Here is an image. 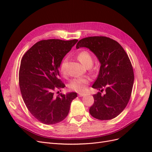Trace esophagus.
I'll return each mask as SVG.
<instances>
[{
  "label": "esophagus",
  "instance_id": "obj_1",
  "mask_svg": "<svg viewBox=\"0 0 152 152\" xmlns=\"http://www.w3.org/2000/svg\"><path fill=\"white\" fill-rule=\"evenodd\" d=\"M84 94H84V93H79V97H82V96H84Z\"/></svg>",
  "mask_w": 152,
  "mask_h": 152
}]
</instances>
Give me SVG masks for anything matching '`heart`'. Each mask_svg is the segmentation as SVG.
<instances>
[{"instance_id":"heart-1","label":"heart","mask_w":152,"mask_h":152,"mask_svg":"<svg viewBox=\"0 0 152 152\" xmlns=\"http://www.w3.org/2000/svg\"><path fill=\"white\" fill-rule=\"evenodd\" d=\"M77 58L84 66L89 68L92 66L93 63V58L92 54L87 50H84L77 54ZM59 70L63 75H66L67 69L66 60H63L59 66ZM89 83V79L87 77H77L73 79L70 84V88L77 92H83L86 89Z\"/></svg>"}]
</instances>
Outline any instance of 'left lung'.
I'll return each mask as SVG.
<instances>
[{
	"label": "left lung",
	"instance_id": "left-lung-1",
	"mask_svg": "<svg viewBox=\"0 0 152 152\" xmlns=\"http://www.w3.org/2000/svg\"><path fill=\"white\" fill-rule=\"evenodd\" d=\"M89 49L101 64L99 74L92 87L102 92L93 95L94 102L89 113L95 118L110 120L126 107L134 84V72L129 58L117 41L102 36L80 40L76 48Z\"/></svg>",
	"mask_w": 152,
	"mask_h": 152
}]
</instances>
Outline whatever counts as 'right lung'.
<instances>
[{
	"instance_id": "add662e5",
	"label": "right lung",
	"mask_w": 152,
	"mask_h": 152,
	"mask_svg": "<svg viewBox=\"0 0 152 152\" xmlns=\"http://www.w3.org/2000/svg\"><path fill=\"white\" fill-rule=\"evenodd\" d=\"M78 40L49 39L39 41L23 56L19 72V84L26 107L36 119L44 124L63 121L70 111L76 93L59 94L54 91L65 85L59 79L63 58Z\"/></svg>"
}]
</instances>
